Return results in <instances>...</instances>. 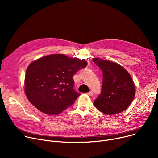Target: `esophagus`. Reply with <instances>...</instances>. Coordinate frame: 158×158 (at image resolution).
I'll return each instance as SVG.
<instances>
[{
	"instance_id": "1",
	"label": "esophagus",
	"mask_w": 158,
	"mask_h": 158,
	"mask_svg": "<svg viewBox=\"0 0 158 158\" xmlns=\"http://www.w3.org/2000/svg\"><path fill=\"white\" fill-rule=\"evenodd\" d=\"M87 94H88L89 96H92V95H94V92H92V91H90V92H88Z\"/></svg>"
}]
</instances>
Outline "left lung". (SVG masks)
I'll use <instances>...</instances> for the list:
<instances>
[{
  "mask_svg": "<svg viewBox=\"0 0 158 158\" xmlns=\"http://www.w3.org/2000/svg\"><path fill=\"white\" fill-rule=\"evenodd\" d=\"M93 61L103 72L101 93L94 105L106 114L123 111L133 101L136 92L130 74L118 63L101 58H94Z\"/></svg>",
  "mask_w": 158,
  "mask_h": 158,
  "instance_id": "obj_1",
  "label": "left lung"
}]
</instances>
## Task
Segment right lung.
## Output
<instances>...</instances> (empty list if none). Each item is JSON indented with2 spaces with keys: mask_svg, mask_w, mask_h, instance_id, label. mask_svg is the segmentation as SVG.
I'll return each instance as SVG.
<instances>
[{
  "mask_svg": "<svg viewBox=\"0 0 158 158\" xmlns=\"http://www.w3.org/2000/svg\"><path fill=\"white\" fill-rule=\"evenodd\" d=\"M87 66L85 60L51 54L32 62L25 77V92L40 111L57 115L72 105L81 95L73 89V75Z\"/></svg>",
  "mask_w": 158,
  "mask_h": 158,
  "instance_id": "add662e5",
  "label": "right lung"
}]
</instances>
